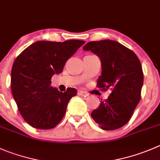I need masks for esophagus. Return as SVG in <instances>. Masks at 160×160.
Here are the masks:
<instances>
[{
  "label": "esophagus",
  "mask_w": 160,
  "mask_h": 160,
  "mask_svg": "<svg viewBox=\"0 0 160 160\" xmlns=\"http://www.w3.org/2000/svg\"><path fill=\"white\" fill-rule=\"evenodd\" d=\"M77 94H78L79 96H82V97H87V96H88V93L84 92V91H79L78 93H77Z\"/></svg>",
  "instance_id": "1"
}]
</instances>
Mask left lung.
I'll list each match as a JSON object with an SVG mask.
<instances>
[{
    "label": "left lung",
    "instance_id": "1",
    "mask_svg": "<svg viewBox=\"0 0 160 160\" xmlns=\"http://www.w3.org/2000/svg\"><path fill=\"white\" fill-rule=\"evenodd\" d=\"M97 55L102 62V75L97 87L111 94L91 112V117L105 131L122 128L129 122L141 99L143 71L134 52L110 40L88 42L83 48Z\"/></svg>",
    "mask_w": 160,
    "mask_h": 160
}]
</instances>
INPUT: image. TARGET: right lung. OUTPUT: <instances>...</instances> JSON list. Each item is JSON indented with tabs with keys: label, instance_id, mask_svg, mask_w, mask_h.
Masks as SVG:
<instances>
[{
	"label": "right lung",
	"instance_id": "right-lung-1",
	"mask_svg": "<svg viewBox=\"0 0 160 160\" xmlns=\"http://www.w3.org/2000/svg\"><path fill=\"white\" fill-rule=\"evenodd\" d=\"M85 43L37 41L26 48L13 63L11 88L18 109L32 128L52 129L62 119L75 88L62 93L51 86L52 77L61 73L66 61Z\"/></svg>",
	"mask_w": 160,
	"mask_h": 160
}]
</instances>
